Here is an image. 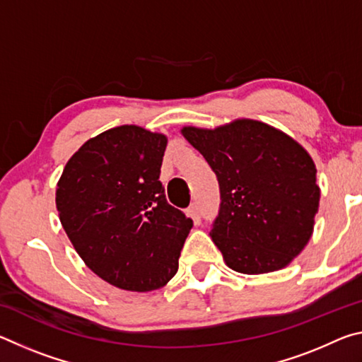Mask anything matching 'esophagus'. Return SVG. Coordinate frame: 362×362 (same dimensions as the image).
<instances>
[{
  "mask_svg": "<svg viewBox=\"0 0 362 362\" xmlns=\"http://www.w3.org/2000/svg\"><path fill=\"white\" fill-rule=\"evenodd\" d=\"M187 212H188V216L194 220V223H199L201 222V209H199L198 204L193 203L192 206L188 207Z\"/></svg>",
  "mask_w": 362,
  "mask_h": 362,
  "instance_id": "obj_1",
  "label": "esophagus"
}]
</instances>
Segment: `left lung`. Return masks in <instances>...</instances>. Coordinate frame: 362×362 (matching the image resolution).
<instances>
[{
  "label": "left lung",
  "instance_id": "1",
  "mask_svg": "<svg viewBox=\"0 0 362 362\" xmlns=\"http://www.w3.org/2000/svg\"><path fill=\"white\" fill-rule=\"evenodd\" d=\"M182 136L217 175L220 211L211 238L226 267L244 274L286 268L308 244L320 209L313 158L267 122L240 118Z\"/></svg>",
  "mask_w": 362,
  "mask_h": 362
}]
</instances>
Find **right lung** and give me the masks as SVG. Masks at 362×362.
<instances>
[{
    "label": "right lung",
    "mask_w": 362,
    "mask_h": 362,
    "mask_svg": "<svg viewBox=\"0 0 362 362\" xmlns=\"http://www.w3.org/2000/svg\"><path fill=\"white\" fill-rule=\"evenodd\" d=\"M168 137L136 124L113 127L65 164L56 188L60 223L86 267L122 291L166 286L193 222L159 182Z\"/></svg>",
    "instance_id": "add662e5"
}]
</instances>
